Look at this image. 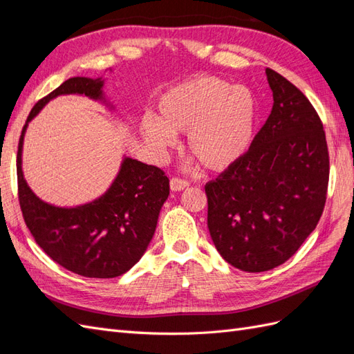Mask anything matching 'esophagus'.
<instances>
[{
  "label": "esophagus",
  "mask_w": 354,
  "mask_h": 354,
  "mask_svg": "<svg viewBox=\"0 0 354 354\" xmlns=\"http://www.w3.org/2000/svg\"><path fill=\"white\" fill-rule=\"evenodd\" d=\"M169 187H171V190H174V192L185 190L186 187H189V181L177 178V177H173V178L169 180Z\"/></svg>",
  "instance_id": "obj_1"
}]
</instances>
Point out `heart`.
<instances>
[{"instance_id":"b5f03b06","label":"heart","mask_w":354,"mask_h":354,"mask_svg":"<svg viewBox=\"0 0 354 354\" xmlns=\"http://www.w3.org/2000/svg\"><path fill=\"white\" fill-rule=\"evenodd\" d=\"M257 104L250 90L217 77H198L169 88L158 100V116L142 118L140 133L158 160L176 136L186 133L185 167L196 160L208 171H224L248 152L255 136Z\"/></svg>"}]
</instances>
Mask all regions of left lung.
<instances>
[{
  "instance_id": "1",
  "label": "left lung",
  "mask_w": 354,
  "mask_h": 354,
  "mask_svg": "<svg viewBox=\"0 0 354 354\" xmlns=\"http://www.w3.org/2000/svg\"><path fill=\"white\" fill-rule=\"evenodd\" d=\"M273 108L236 164L205 186L220 255L250 273L297 252L322 216L329 178L324 125L294 84L267 68Z\"/></svg>"
}]
</instances>
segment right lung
Segmentation results:
<instances>
[{
  "label": "right lung",
  "mask_w": 354,
  "mask_h": 354,
  "mask_svg": "<svg viewBox=\"0 0 354 354\" xmlns=\"http://www.w3.org/2000/svg\"><path fill=\"white\" fill-rule=\"evenodd\" d=\"M104 81L103 77L69 78L41 99L28 116L17 151L19 201L32 236L57 264L95 279L121 276L142 259L169 195L168 177L158 167L124 155L120 171L103 195L81 205L59 207L42 201L29 187L22 155L29 122L59 95H85L115 111L103 91Z\"/></svg>",
  "instance_id": "1"
}]
</instances>
